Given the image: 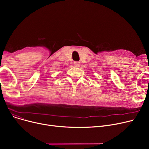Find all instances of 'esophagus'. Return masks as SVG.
<instances>
[{"label":"esophagus","instance_id":"obj_1","mask_svg":"<svg viewBox=\"0 0 149 149\" xmlns=\"http://www.w3.org/2000/svg\"><path fill=\"white\" fill-rule=\"evenodd\" d=\"M74 65L75 67H80V63L79 61H75L74 63Z\"/></svg>","mask_w":149,"mask_h":149}]
</instances>
